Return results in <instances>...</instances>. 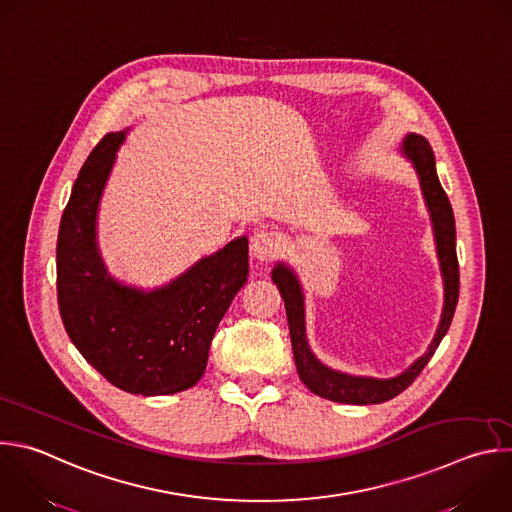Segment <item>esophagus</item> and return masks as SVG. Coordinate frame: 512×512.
<instances>
[{
    "instance_id": "1",
    "label": "esophagus",
    "mask_w": 512,
    "mask_h": 512,
    "mask_svg": "<svg viewBox=\"0 0 512 512\" xmlns=\"http://www.w3.org/2000/svg\"><path fill=\"white\" fill-rule=\"evenodd\" d=\"M279 253V241L273 233L267 231H257L251 237V255L261 261L267 263L271 259H275V255Z\"/></svg>"
}]
</instances>
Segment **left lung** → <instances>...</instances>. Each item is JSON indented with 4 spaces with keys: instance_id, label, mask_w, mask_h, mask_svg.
I'll return each mask as SVG.
<instances>
[{
    "instance_id": "1",
    "label": "left lung",
    "mask_w": 512,
    "mask_h": 512,
    "mask_svg": "<svg viewBox=\"0 0 512 512\" xmlns=\"http://www.w3.org/2000/svg\"><path fill=\"white\" fill-rule=\"evenodd\" d=\"M400 154L414 166L422 197L426 203V209L430 213L434 243H436V255L440 261V273L444 283V305L438 329L434 333V339L430 342L424 356L414 360L402 374L394 378H372V376H352L346 372L333 370L325 366L317 356L311 352L307 333H305V295L301 281L291 265L279 261L275 263L271 277L277 285L287 311V323H289V335H291V348L293 358L297 366L299 380L317 396L339 402V404H380L386 400H392L400 392H404L424 370V366L434 356L436 348L440 346L442 337L446 335L450 321L454 317V309L458 303V259H456V227H454V213L450 207V201L438 181L436 175V158L432 152V146L428 140L420 134H406L400 144Z\"/></svg>"
}]
</instances>
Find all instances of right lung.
I'll return each mask as SVG.
<instances>
[{
  "instance_id": "obj_1",
  "label": "right lung",
  "mask_w": 512,
  "mask_h": 512,
  "mask_svg": "<svg viewBox=\"0 0 512 512\" xmlns=\"http://www.w3.org/2000/svg\"><path fill=\"white\" fill-rule=\"evenodd\" d=\"M128 132L106 134L72 187L56 247L58 305L72 344L112 386L166 396L203 378L217 325L247 283L249 239H233L154 289L112 277L98 249V209Z\"/></svg>"
}]
</instances>
